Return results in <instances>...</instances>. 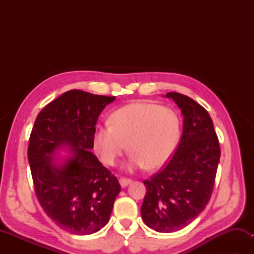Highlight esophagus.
<instances>
[{"label":"esophagus","instance_id":"1","mask_svg":"<svg viewBox=\"0 0 254 254\" xmlns=\"http://www.w3.org/2000/svg\"><path fill=\"white\" fill-rule=\"evenodd\" d=\"M119 182H120V186L122 188H126L127 187L130 183H132V180L131 179H127V178H120V180H119Z\"/></svg>","mask_w":254,"mask_h":254}]
</instances>
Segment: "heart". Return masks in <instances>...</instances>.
<instances>
[{
  "label": "heart",
  "instance_id": "1",
  "mask_svg": "<svg viewBox=\"0 0 254 254\" xmlns=\"http://www.w3.org/2000/svg\"><path fill=\"white\" fill-rule=\"evenodd\" d=\"M180 135L181 123L175 110L134 102L113 112L110 124L97 127L93 142L96 154L107 166L117 164L127 144L128 170L158 169L174 156Z\"/></svg>",
  "mask_w": 254,
  "mask_h": 254
}]
</instances>
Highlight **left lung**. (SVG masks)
<instances>
[{
	"mask_svg": "<svg viewBox=\"0 0 254 254\" xmlns=\"http://www.w3.org/2000/svg\"><path fill=\"white\" fill-rule=\"evenodd\" d=\"M181 109L183 132L171 160L159 174L145 180L141 207L144 223L158 233H175L191 224L212 195L220 148L208 112L179 93L166 94Z\"/></svg>",
	"mask_w": 254,
	"mask_h": 254,
	"instance_id": "8db88e82",
	"label": "left lung"
}]
</instances>
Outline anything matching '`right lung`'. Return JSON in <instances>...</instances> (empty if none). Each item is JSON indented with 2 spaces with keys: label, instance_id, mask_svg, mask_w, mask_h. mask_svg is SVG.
Wrapping results in <instances>:
<instances>
[{
  "label": "right lung",
  "instance_id": "obj_1",
  "mask_svg": "<svg viewBox=\"0 0 254 254\" xmlns=\"http://www.w3.org/2000/svg\"><path fill=\"white\" fill-rule=\"evenodd\" d=\"M115 99L68 90L40 111L32 127L28 161L38 201L59 227L73 235H90L106 226L121 190L90 152L98 117Z\"/></svg>",
  "mask_w": 254,
  "mask_h": 254
}]
</instances>
